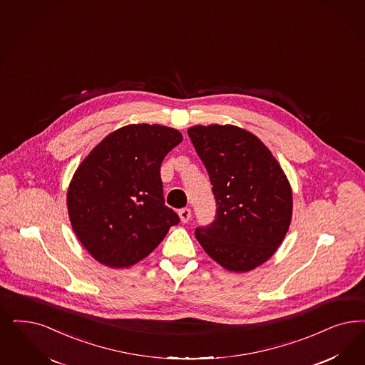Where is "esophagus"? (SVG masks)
I'll return each instance as SVG.
<instances>
[{"label":"esophagus","mask_w":365,"mask_h":365,"mask_svg":"<svg viewBox=\"0 0 365 365\" xmlns=\"http://www.w3.org/2000/svg\"><path fill=\"white\" fill-rule=\"evenodd\" d=\"M179 218H180V221L182 222H187L190 221V218H191V210H190L189 207H185V209H180L179 210Z\"/></svg>","instance_id":"obj_1"}]
</instances>
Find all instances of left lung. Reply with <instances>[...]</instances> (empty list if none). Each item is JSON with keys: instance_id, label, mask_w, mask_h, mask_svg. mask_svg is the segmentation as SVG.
Instances as JSON below:
<instances>
[{"instance_id": "left-lung-1", "label": "left lung", "mask_w": 365, "mask_h": 365, "mask_svg": "<svg viewBox=\"0 0 365 365\" xmlns=\"http://www.w3.org/2000/svg\"><path fill=\"white\" fill-rule=\"evenodd\" d=\"M217 203L215 220L197 227L205 252L232 272L263 264L284 239L292 215L289 179L264 143L235 125L191 126Z\"/></svg>"}]
</instances>
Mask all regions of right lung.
Instances as JSON below:
<instances>
[{
  "label": "right lung",
  "mask_w": 365,
  "mask_h": 365,
  "mask_svg": "<svg viewBox=\"0 0 365 365\" xmlns=\"http://www.w3.org/2000/svg\"><path fill=\"white\" fill-rule=\"evenodd\" d=\"M182 140V133L168 126H123L76 168L67 191L70 222L101 264H136L179 222L178 214L164 205L160 165Z\"/></svg>",
  "instance_id": "right-lung-1"
}]
</instances>
